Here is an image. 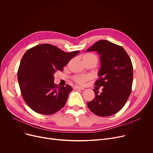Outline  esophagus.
<instances>
[{
	"label": "esophagus",
	"instance_id": "esophagus-1",
	"mask_svg": "<svg viewBox=\"0 0 153 153\" xmlns=\"http://www.w3.org/2000/svg\"><path fill=\"white\" fill-rule=\"evenodd\" d=\"M74 89H79V90H85L84 88L81 87H79V86H75L74 87Z\"/></svg>",
	"mask_w": 153,
	"mask_h": 153
}]
</instances>
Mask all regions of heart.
Returning <instances> with one entry per match:
<instances>
[{
  "label": "heart",
  "mask_w": 153,
  "mask_h": 153,
  "mask_svg": "<svg viewBox=\"0 0 153 153\" xmlns=\"http://www.w3.org/2000/svg\"><path fill=\"white\" fill-rule=\"evenodd\" d=\"M83 61H97V57L95 54H86L82 58ZM92 79V76L89 74H79L76 75L73 77L74 81L79 84L84 85L86 82Z\"/></svg>",
  "instance_id": "b5f03b06"
}]
</instances>
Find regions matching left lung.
I'll return each mask as SVG.
<instances>
[{
	"mask_svg": "<svg viewBox=\"0 0 153 153\" xmlns=\"http://www.w3.org/2000/svg\"><path fill=\"white\" fill-rule=\"evenodd\" d=\"M86 51H97L101 66L95 85L103 87L102 92L94 91L95 98L87 102L94 114L100 117L113 115L125 105L131 92L133 65L123 48L107 40H100Z\"/></svg>",
	"mask_w": 153,
	"mask_h": 153,
	"instance_id": "1",
	"label": "left lung"
}]
</instances>
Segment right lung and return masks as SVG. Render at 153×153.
Segmentation results:
<instances>
[{
	"mask_svg": "<svg viewBox=\"0 0 153 153\" xmlns=\"http://www.w3.org/2000/svg\"><path fill=\"white\" fill-rule=\"evenodd\" d=\"M79 51L66 53L50 44H41L28 50L21 60L17 72L22 97L28 106L39 114L51 115L66 103L71 85L54 83V74L62 71Z\"/></svg>",
	"mask_w": 153,
	"mask_h": 153,
	"instance_id": "1",
	"label": "right lung"
}]
</instances>
